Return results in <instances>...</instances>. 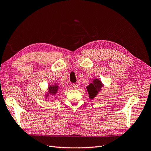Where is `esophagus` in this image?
Masks as SVG:
<instances>
[{
  "instance_id": "obj_1",
  "label": "esophagus",
  "mask_w": 151,
  "mask_h": 151,
  "mask_svg": "<svg viewBox=\"0 0 151 151\" xmlns=\"http://www.w3.org/2000/svg\"><path fill=\"white\" fill-rule=\"evenodd\" d=\"M72 87L74 89H77V88H78V84H72Z\"/></svg>"
}]
</instances>
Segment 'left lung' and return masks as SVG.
<instances>
[{
    "label": "left lung",
    "mask_w": 151,
    "mask_h": 151,
    "mask_svg": "<svg viewBox=\"0 0 151 151\" xmlns=\"http://www.w3.org/2000/svg\"><path fill=\"white\" fill-rule=\"evenodd\" d=\"M103 84L99 79H93V83L86 87V91L88 92L89 98L91 99H94L96 96L101 92Z\"/></svg>",
    "instance_id": "1"
}]
</instances>
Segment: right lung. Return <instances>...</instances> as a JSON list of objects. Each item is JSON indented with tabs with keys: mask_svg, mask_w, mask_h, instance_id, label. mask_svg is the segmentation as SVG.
<instances>
[{
	"mask_svg": "<svg viewBox=\"0 0 151 151\" xmlns=\"http://www.w3.org/2000/svg\"><path fill=\"white\" fill-rule=\"evenodd\" d=\"M60 88L57 84H54L53 85H50L48 89V92H47L45 94V99H48L50 95L53 96H55L57 95V93L60 90ZM57 98V97H55Z\"/></svg>",
	"mask_w": 151,
	"mask_h": 151,
	"instance_id": "1",
	"label": "right lung"
}]
</instances>
